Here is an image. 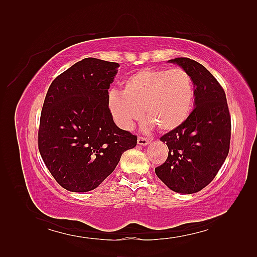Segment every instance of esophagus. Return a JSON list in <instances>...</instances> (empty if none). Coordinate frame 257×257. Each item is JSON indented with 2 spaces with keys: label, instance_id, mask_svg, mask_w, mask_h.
<instances>
[{
  "label": "esophagus",
  "instance_id": "obj_1",
  "mask_svg": "<svg viewBox=\"0 0 257 257\" xmlns=\"http://www.w3.org/2000/svg\"><path fill=\"white\" fill-rule=\"evenodd\" d=\"M137 141H138V145H140V146H146L150 143V140L148 138H145V137H143V136L138 137Z\"/></svg>",
  "mask_w": 257,
  "mask_h": 257
}]
</instances>
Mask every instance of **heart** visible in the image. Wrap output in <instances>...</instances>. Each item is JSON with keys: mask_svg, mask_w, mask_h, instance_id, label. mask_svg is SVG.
Segmentation results:
<instances>
[{"mask_svg": "<svg viewBox=\"0 0 257 257\" xmlns=\"http://www.w3.org/2000/svg\"><path fill=\"white\" fill-rule=\"evenodd\" d=\"M193 100V81L185 69H144L124 80L122 92H109L108 108L123 129L132 128L145 110L160 132H171L187 121Z\"/></svg>", "mask_w": 257, "mask_h": 257, "instance_id": "1", "label": "heart"}]
</instances>
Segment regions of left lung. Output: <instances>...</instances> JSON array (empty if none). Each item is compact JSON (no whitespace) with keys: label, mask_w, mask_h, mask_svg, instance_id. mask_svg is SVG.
<instances>
[{"label":"left lung","mask_w":257,"mask_h":257,"mask_svg":"<svg viewBox=\"0 0 257 257\" xmlns=\"http://www.w3.org/2000/svg\"><path fill=\"white\" fill-rule=\"evenodd\" d=\"M190 74L195 107L179 128L160 138L169 148L157 177L178 193L204 189L219 172L230 150L231 114L225 91L203 65L187 57L170 59Z\"/></svg>","instance_id":"1"}]
</instances>
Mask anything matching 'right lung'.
<instances>
[{"mask_svg": "<svg viewBox=\"0 0 257 257\" xmlns=\"http://www.w3.org/2000/svg\"><path fill=\"white\" fill-rule=\"evenodd\" d=\"M118 63L84 58L53 80L42 108L38 150L57 183L72 192L96 189L137 136L118 128L108 89Z\"/></svg>", "mask_w": 257, "mask_h": 257, "instance_id": "add662e5", "label": "right lung"}]
</instances>
